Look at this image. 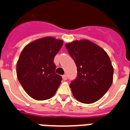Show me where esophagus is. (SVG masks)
Returning a JSON list of instances; mask_svg holds the SVG:
<instances>
[{"label": "esophagus", "mask_w": 130, "mask_h": 130, "mask_svg": "<svg viewBox=\"0 0 130 130\" xmlns=\"http://www.w3.org/2000/svg\"><path fill=\"white\" fill-rule=\"evenodd\" d=\"M62 77H63V80H67V75L65 74V75H63V76H62Z\"/></svg>", "instance_id": "1"}]
</instances>
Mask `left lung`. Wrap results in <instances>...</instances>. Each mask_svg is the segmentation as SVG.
<instances>
[{"mask_svg": "<svg viewBox=\"0 0 130 130\" xmlns=\"http://www.w3.org/2000/svg\"><path fill=\"white\" fill-rule=\"evenodd\" d=\"M77 68V78L70 84L75 99L91 104L105 95L113 83V67L109 55L88 40L65 44Z\"/></svg>", "mask_w": 130, "mask_h": 130, "instance_id": "1", "label": "left lung"}]
</instances>
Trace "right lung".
<instances>
[{
	"label": "right lung",
	"instance_id": "1",
	"mask_svg": "<svg viewBox=\"0 0 130 130\" xmlns=\"http://www.w3.org/2000/svg\"><path fill=\"white\" fill-rule=\"evenodd\" d=\"M63 40L48 36L36 40L24 47L17 63V76L29 96L44 101L54 96L62 77L55 73L54 58Z\"/></svg>",
	"mask_w": 130,
	"mask_h": 130
}]
</instances>
